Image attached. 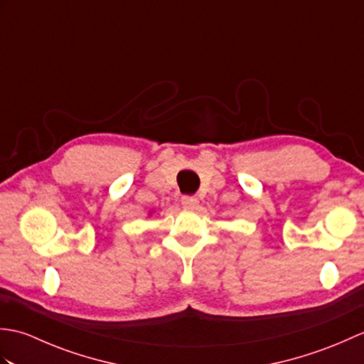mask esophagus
Listing matches in <instances>:
<instances>
[{"label": "esophagus", "mask_w": 364, "mask_h": 364, "mask_svg": "<svg viewBox=\"0 0 364 364\" xmlns=\"http://www.w3.org/2000/svg\"><path fill=\"white\" fill-rule=\"evenodd\" d=\"M181 203L184 208H188V210H194V208L198 205V200L197 197H192V196H184L181 198Z\"/></svg>", "instance_id": "1"}]
</instances>
